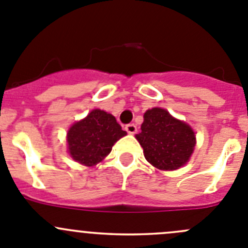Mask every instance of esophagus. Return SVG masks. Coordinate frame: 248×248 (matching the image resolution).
<instances>
[{"label":"esophagus","mask_w":248,"mask_h":248,"mask_svg":"<svg viewBox=\"0 0 248 248\" xmlns=\"http://www.w3.org/2000/svg\"><path fill=\"white\" fill-rule=\"evenodd\" d=\"M124 128H126V131H127V133H129V134H134V133H137V126L134 124H127L126 127H124Z\"/></svg>","instance_id":"obj_1"}]
</instances>
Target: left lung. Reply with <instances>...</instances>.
I'll use <instances>...</instances> for the list:
<instances>
[{"label":"left lung","mask_w":248,"mask_h":248,"mask_svg":"<svg viewBox=\"0 0 248 248\" xmlns=\"http://www.w3.org/2000/svg\"><path fill=\"white\" fill-rule=\"evenodd\" d=\"M140 129L136 138L154 167L173 170L188 162L196 144L195 133L188 124L174 119L167 110L153 108L144 114Z\"/></svg>","instance_id":"8db88e82"}]
</instances>
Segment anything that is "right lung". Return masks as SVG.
Wrapping results in <instances>:
<instances>
[{
    "label": "right lung",
    "instance_id": "1",
    "mask_svg": "<svg viewBox=\"0 0 248 248\" xmlns=\"http://www.w3.org/2000/svg\"><path fill=\"white\" fill-rule=\"evenodd\" d=\"M126 134L115 116L104 110L94 109L68 131L69 154L81 165L94 166L104 160L112 145Z\"/></svg>",
    "mask_w": 248,
    "mask_h": 248
}]
</instances>
